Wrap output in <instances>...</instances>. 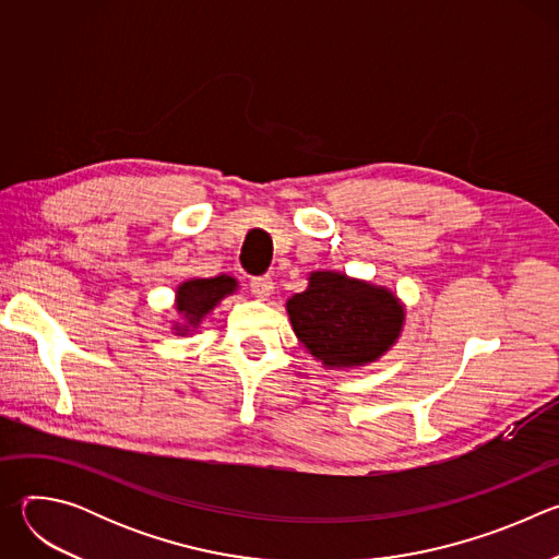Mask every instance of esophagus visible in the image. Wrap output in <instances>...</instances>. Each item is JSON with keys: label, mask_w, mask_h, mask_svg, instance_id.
<instances>
[{"label": "esophagus", "mask_w": 559, "mask_h": 559, "mask_svg": "<svg viewBox=\"0 0 559 559\" xmlns=\"http://www.w3.org/2000/svg\"><path fill=\"white\" fill-rule=\"evenodd\" d=\"M250 287H252V294H254L259 300H267V298L274 294V281H272L270 276H257V278H252Z\"/></svg>", "instance_id": "34e87169"}]
</instances>
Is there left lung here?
<instances>
[{"mask_svg":"<svg viewBox=\"0 0 559 559\" xmlns=\"http://www.w3.org/2000/svg\"><path fill=\"white\" fill-rule=\"evenodd\" d=\"M307 289L287 300L292 330L328 369H356L382 358L405 325V305L391 289L343 272H311Z\"/></svg>","mask_w":559,"mask_h":559,"instance_id":"left-lung-1","label":"left lung"}]
</instances>
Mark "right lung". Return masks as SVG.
I'll return each mask as SVG.
<instances>
[{
  "instance_id": "1",
  "label": "right lung",
  "mask_w": 559,
  "mask_h": 559,
  "mask_svg": "<svg viewBox=\"0 0 559 559\" xmlns=\"http://www.w3.org/2000/svg\"><path fill=\"white\" fill-rule=\"evenodd\" d=\"M238 289V283L234 276L218 274L212 278H190L183 281L177 287L175 296V309L181 321L173 325L177 336H186L194 332L203 318L225 298L231 296Z\"/></svg>"
}]
</instances>
